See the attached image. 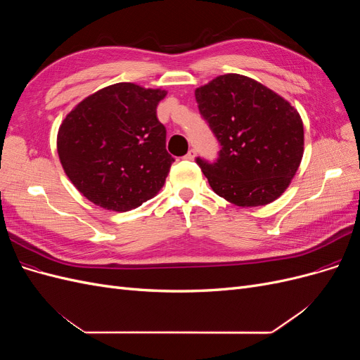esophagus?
Returning a JSON list of instances; mask_svg holds the SVG:
<instances>
[{"label": "esophagus", "instance_id": "1", "mask_svg": "<svg viewBox=\"0 0 360 360\" xmlns=\"http://www.w3.org/2000/svg\"><path fill=\"white\" fill-rule=\"evenodd\" d=\"M195 155H197V153H195V150H189L188 155H184V159H186V160H193Z\"/></svg>", "mask_w": 360, "mask_h": 360}]
</instances>
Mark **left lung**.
<instances>
[{"instance_id":"obj_1","label":"left lung","mask_w":360,"mask_h":360,"mask_svg":"<svg viewBox=\"0 0 360 360\" xmlns=\"http://www.w3.org/2000/svg\"><path fill=\"white\" fill-rule=\"evenodd\" d=\"M200 112L221 143L214 163L197 159L210 188L238 207L278 200L303 158V122L284 97L238 73L195 90Z\"/></svg>"}]
</instances>
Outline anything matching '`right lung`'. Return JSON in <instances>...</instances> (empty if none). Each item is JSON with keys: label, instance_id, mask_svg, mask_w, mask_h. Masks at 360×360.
I'll list each match as a JSON object with an SVG mask.
<instances>
[{"label": "right lung", "instance_id": "obj_1", "mask_svg": "<svg viewBox=\"0 0 360 360\" xmlns=\"http://www.w3.org/2000/svg\"><path fill=\"white\" fill-rule=\"evenodd\" d=\"M165 96L162 89L118 82L85 97L63 120L58 158L86 200L129 212L162 189L174 162L156 115Z\"/></svg>", "mask_w": 360, "mask_h": 360}]
</instances>
